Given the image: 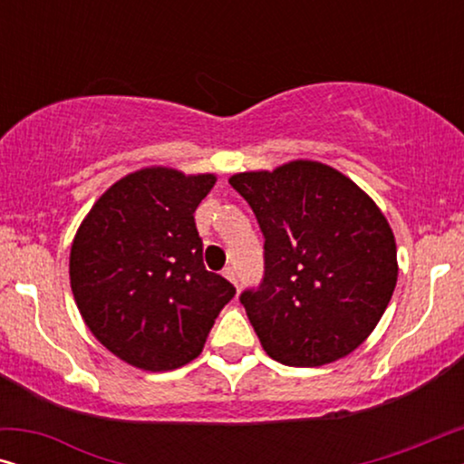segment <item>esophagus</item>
Listing matches in <instances>:
<instances>
[{
  "mask_svg": "<svg viewBox=\"0 0 464 464\" xmlns=\"http://www.w3.org/2000/svg\"><path fill=\"white\" fill-rule=\"evenodd\" d=\"M221 275H224V276L227 278V281L234 283V285H237V287H238V278H237V272H234L232 266H227V268H224V272H221Z\"/></svg>",
  "mask_w": 464,
  "mask_h": 464,
  "instance_id": "34e87169",
  "label": "esophagus"
}]
</instances>
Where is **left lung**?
Here are the masks:
<instances>
[{
  "label": "left lung",
  "instance_id": "1",
  "mask_svg": "<svg viewBox=\"0 0 464 464\" xmlns=\"http://www.w3.org/2000/svg\"><path fill=\"white\" fill-rule=\"evenodd\" d=\"M230 186L264 234V278L240 294L264 351L291 367L346 357L397 285L395 237L376 202L313 160L238 173Z\"/></svg>",
  "mask_w": 464,
  "mask_h": 464
}]
</instances>
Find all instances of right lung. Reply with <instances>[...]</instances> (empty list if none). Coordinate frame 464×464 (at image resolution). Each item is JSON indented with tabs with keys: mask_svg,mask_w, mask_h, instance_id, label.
Instances as JSON below:
<instances>
[{
	"mask_svg": "<svg viewBox=\"0 0 464 464\" xmlns=\"http://www.w3.org/2000/svg\"><path fill=\"white\" fill-rule=\"evenodd\" d=\"M213 186V175L137 170L94 202L75 234V304L94 338L126 363L150 372L189 363L237 294L202 264L194 211Z\"/></svg>",
	"mask_w": 464,
	"mask_h": 464,
	"instance_id": "1",
	"label": "right lung"
}]
</instances>
